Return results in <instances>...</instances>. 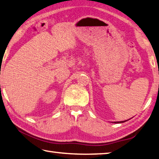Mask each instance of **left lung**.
<instances>
[{
  "mask_svg": "<svg viewBox=\"0 0 159 159\" xmlns=\"http://www.w3.org/2000/svg\"><path fill=\"white\" fill-rule=\"evenodd\" d=\"M129 119H128V120H129ZM128 120L121 121H115V122H113V123H115V124H121V123H124V122H126V121H127Z\"/></svg>",
  "mask_w": 159,
  "mask_h": 159,
  "instance_id": "obj_1",
  "label": "left lung"
}]
</instances>
